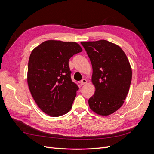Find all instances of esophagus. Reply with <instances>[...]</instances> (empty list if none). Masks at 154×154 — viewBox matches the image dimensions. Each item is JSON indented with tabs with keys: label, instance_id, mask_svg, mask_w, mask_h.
<instances>
[{
	"label": "esophagus",
	"instance_id": "esophagus-1",
	"mask_svg": "<svg viewBox=\"0 0 154 154\" xmlns=\"http://www.w3.org/2000/svg\"><path fill=\"white\" fill-rule=\"evenodd\" d=\"M87 82V80H86V79H83V80L80 82V85H84V84H85Z\"/></svg>",
	"mask_w": 154,
	"mask_h": 154
}]
</instances>
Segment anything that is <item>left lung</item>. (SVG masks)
<instances>
[{
	"label": "left lung",
	"instance_id": "1",
	"mask_svg": "<svg viewBox=\"0 0 154 154\" xmlns=\"http://www.w3.org/2000/svg\"><path fill=\"white\" fill-rule=\"evenodd\" d=\"M92 66L94 95L88 100L90 109L106 116L118 110L127 97L132 80V69L119 46L105 40L82 42Z\"/></svg>",
	"mask_w": 154,
	"mask_h": 154
}]
</instances>
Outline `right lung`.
I'll list each match as a JSON object with an SVG mask.
<instances>
[{"mask_svg":"<svg viewBox=\"0 0 154 154\" xmlns=\"http://www.w3.org/2000/svg\"><path fill=\"white\" fill-rule=\"evenodd\" d=\"M82 51L76 42L45 41L30 54L27 68V84L36 105L51 117L66 114L78 90L72 82L69 60Z\"/></svg>","mask_w":154,"mask_h":154,"instance_id":"obj_1","label":"right lung"}]
</instances>
